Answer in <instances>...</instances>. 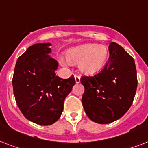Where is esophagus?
<instances>
[{
	"label": "esophagus",
	"mask_w": 148,
	"mask_h": 148,
	"mask_svg": "<svg viewBox=\"0 0 148 148\" xmlns=\"http://www.w3.org/2000/svg\"><path fill=\"white\" fill-rule=\"evenodd\" d=\"M74 78H75L76 83H80V81H81V77L77 75V74H75L74 75Z\"/></svg>",
	"instance_id": "34e87169"
}]
</instances>
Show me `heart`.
Returning a JSON list of instances; mask_svg holds the SVG:
<instances>
[{
    "instance_id": "heart-1",
    "label": "heart",
    "mask_w": 148,
    "mask_h": 148,
    "mask_svg": "<svg viewBox=\"0 0 148 148\" xmlns=\"http://www.w3.org/2000/svg\"><path fill=\"white\" fill-rule=\"evenodd\" d=\"M108 56L109 51L105 46L86 44L70 50L67 59L73 64L79 63V69L82 73L92 75L104 67Z\"/></svg>"
}]
</instances>
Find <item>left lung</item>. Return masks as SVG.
Wrapping results in <instances>:
<instances>
[{"instance_id": "obj_1", "label": "left lung", "mask_w": 148, "mask_h": 148, "mask_svg": "<svg viewBox=\"0 0 148 148\" xmlns=\"http://www.w3.org/2000/svg\"><path fill=\"white\" fill-rule=\"evenodd\" d=\"M109 59L98 74L82 76L84 87L82 104L92 121L109 124L124 116L133 103L138 87L137 70L133 58L111 42Z\"/></svg>"}]
</instances>
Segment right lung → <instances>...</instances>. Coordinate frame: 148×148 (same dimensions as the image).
Returning a JSON list of instances; mask_svg holds the SVG:
<instances>
[{
  "label": "right lung",
  "instance_id": "right-lung-1",
  "mask_svg": "<svg viewBox=\"0 0 148 148\" xmlns=\"http://www.w3.org/2000/svg\"><path fill=\"white\" fill-rule=\"evenodd\" d=\"M49 43L35 44L20 56L12 79L15 101L27 119L40 125H51L60 118L65 97L75 84L74 75L56 76L58 61L47 53Z\"/></svg>",
  "mask_w": 148,
  "mask_h": 148
}]
</instances>
